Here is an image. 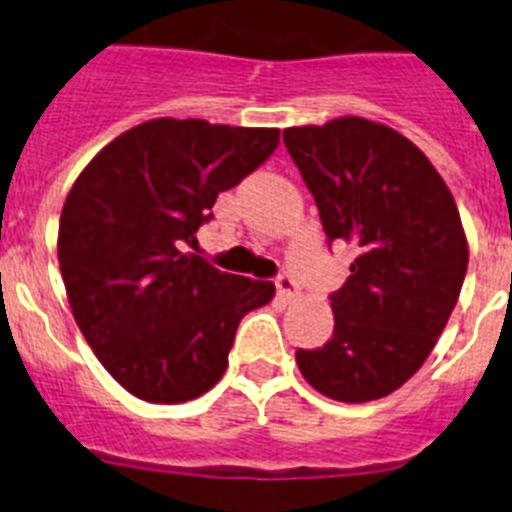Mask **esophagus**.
Listing matches in <instances>:
<instances>
[{
  "mask_svg": "<svg viewBox=\"0 0 512 512\" xmlns=\"http://www.w3.org/2000/svg\"><path fill=\"white\" fill-rule=\"evenodd\" d=\"M277 295L279 300L289 302V300H297L300 297V287H297V282L289 274H279L277 277Z\"/></svg>",
  "mask_w": 512,
  "mask_h": 512,
  "instance_id": "34e87169",
  "label": "esophagus"
}]
</instances>
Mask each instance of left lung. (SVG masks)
Segmentation results:
<instances>
[{
  "mask_svg": "<svg viewBox=\"0 0 512 512\" xmlns=\"http://www.w3.org/2000/svg\"><path fill=\"white\" fill-rule=\"evenodd\" d=\"M284 146L328 246L356 248L346 284L330 295L333 336L297 348V366L330 400L387 397L428 359L467 277L454 197L418 146L364 117L287 128Z\"/></svg>",
  "mask_w": 512,
  "mask_h": 512,
  "instance_id": "obj_1",
  "label": "left lung"
}]
</instances>
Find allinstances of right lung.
I'll return each instance as SVG.
<instances>
[{
  "label": "right lung",
  "mask_w": 512,
  "mask_h": 512,
  "mask_svg": "<svg viewBox=\"0 0 512 512\" xmlns=\"http://www.w3.org/2000/svg\"><path fill=\"white\" fill-rule=\"evenodd\" d=\"M279 146L277 128L158 117L104 146L71 187L58 264L71 312L97 359L146 402H187L228 369L243 315L271 282L220 271L189 248L217 194Z\"/></svg>",
  "instance_id": "add662e5"
}]
</instances>
